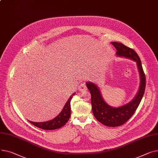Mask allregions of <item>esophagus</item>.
Here are the masks:
<instances>
[{
	"label": "esophagus",
	"mask_w": 158,
	"mask_h": 158,
	"mask_svg": "<svg viewBox=\"0 0 158 158\" xmlns=\"http://www.w3.org/2000/svg\"><path fill=\"white\" fill-rule=\"evenodd\" d=\"M78 89L81 92H84V91H86L87 87H86V85H85V83H81V85L79 86V87H78Z\"/></svg>",
	"instance_id": "esophagus-1"
}]
</instances>
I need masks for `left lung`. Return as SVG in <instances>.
I'll use <instances>...</instances> for the list:
<instances>
[{"instance_id": "left-lung-1", "label": "left lung", "mask_w": 158, "mask_h": 158, "mask_svg": "<svg viewBox=\"0 0 158 158\" xmlns=\"http://www.w3.org/2000/svg\"><path fill=\"white\" fill-rule=\"evenodd\" d=\"M111 44L116 49L118 56L131 59L136 63L140 75V86L136 96L129 103L118 107H114L105 102L100 88L95 84L86 82V85L90 91L92 110L94 118L107 127H117L127 122L139 107L145 89V76L140 59L133 49L122 43L112 42Z\"/></svg>"}]
</instances>
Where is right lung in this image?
I'll use <instances>...</instances> for the list:
<instances>
[{
	"instance_id": "obj_1",
	"label": "right lung",
	"mask_w": 158,
	"mask_h": 158,
	"mask_svg": "<svg viewBox=\"0 0 158 158\" xmlns=\"http://www.w3.org/2000/svg\"><path fill=\"white\" fill-rule=\"evenodd\" d=\"M76 94V92L73 93L70 97L67 103L63 108L61 112L57 115L56 118L49 120L48 121L45 122H33L29 121H28L34 125L35 127H38L40 129L46 130H53L56 129H58L63 126H64L69 121L70 117L71 112V107H70V101L73 97V96Z\"/></svg>"
}]
</instances>
